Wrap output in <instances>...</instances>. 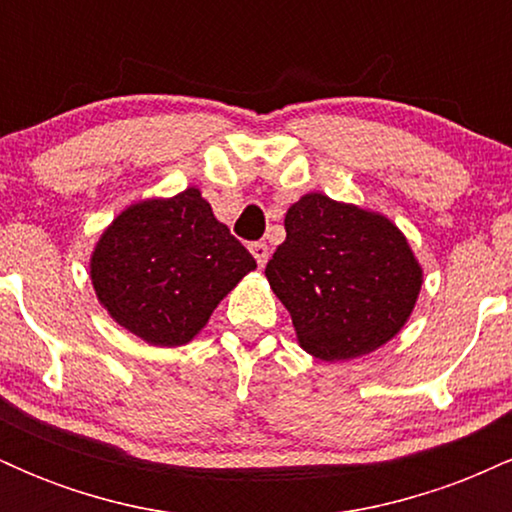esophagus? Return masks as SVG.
Listing matches in <instances>:
<instances>
[{
    "instance_id": "esophagus-1",
    "label": "esophagus",
    "mask_w": 512,
    "mask_h": 512,
    "mask_svg": "<svg viewBox=\"0 0 512 512\" xmlns=\"http://www.w3.org/2000/svg\"><path fill=\"white\" fill-rule=\"evenodd\" d=\"M250 252H252V257H255L260 267H264V264H267V260H269V248H267V243H252V245H250Z\"/></svg>"
}]
</instances>
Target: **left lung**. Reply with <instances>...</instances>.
<instances>
[{
	"instance_id": "8db88e82",
	"label": "left lung",
	"mask_w": 512,
	"mask_h": 512,
	"mask_svg": "<svg viewBox=\"0 0 512 512\" xmlns=\"http://www.w3.org/2000/svg\"><path fill=\"white\" fill-rule=\"evenodd\" d=\"M286 240L264 276L303 351L320 361L373 354L399 334L424 286L397 223L373 209L308 192L284 219Z\"/></svg>"
}]
</instances>
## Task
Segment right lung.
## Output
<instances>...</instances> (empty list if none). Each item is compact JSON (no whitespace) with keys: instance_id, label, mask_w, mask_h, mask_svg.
Here are the masks:
<instances>
[{"instance_id":"obj_1","label":"right lung","mask_w":512,"mask_h":512,"mask_svg":"<svg viewBox=\"0 0 512 512\" xmlns=\"http://www.w3.org/2000/svg\"><path fill=\"white\" fill-rule=\"evenodd\" d=\"M255 269L199 187L129 204L105 226L88 262L98 303L117 325L168 349L190 344Z\"/></svg>"}]
</instances>
